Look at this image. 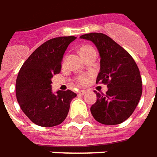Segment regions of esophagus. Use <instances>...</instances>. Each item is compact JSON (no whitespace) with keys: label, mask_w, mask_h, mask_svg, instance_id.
<instances>
[{"label":"esophagus","mask_w":157,"mask_h":157,"mask_svg":"<svg viewBox=\"0 0 157 157\" xmlns=\"http://www.w3.org/2000/svg\"><path fill=\"white\" fill-rule=\"evenodd\" d=\"M78 94H79V95H85V94H86V91H85V90H81V91H79Z\"/></svg>","instance_id":"esophagus-1"}]
</instances>
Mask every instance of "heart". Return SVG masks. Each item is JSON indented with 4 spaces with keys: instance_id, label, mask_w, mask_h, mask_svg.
<instances>
[{
    "instance_id": "heart-1",
    "label": "heart",
    "mask_w": 157,
    "mask_h": 157,
    "mask_svg": "<svg viewBox=\"0 0 157 157\" xmlns=\"http://www.w3.org/2000/svg\"><path fill=\"white\" fill-rule=\"evenodd\" d=\"M91 49H93L92 47L83 46L80 48V53H81L82 56H83L84 54H86L87 52L89 51V50H91ZM90 77H91V75H89V74H87V75H78V76L75 78V81H76V83H77L78 86H85V85L88 84V82H89Z\"/></svg>"
}]
</instances>
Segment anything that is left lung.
I'll list each match as a JSON object with an SVG mask.
<instances>
[{"label": "left lung", "instance_id": "1", "mask_svg": "<svg viewBox=\"0 0 157 157\" xmlns=\"http://www.w3.org/2000/svg\"><path fill=\"white\" fill-rule=\"evenodd\" d=\"M80 38L91 41L100 54V72L96 83L107 85L105 95L97 99L90 111L95 120L105 125L120 124L132 115L140 101L143 88L140 71L132 56L108 35L89 33Z\"/></svg>", "mask_w": 157, "mask_h": 157}]
</instances>
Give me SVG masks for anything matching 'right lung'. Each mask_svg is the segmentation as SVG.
Listing matches in <instances>:
<instances>
[{"mask_svg": "<svg viewBox=\"0 0 157 157\" xmlns=\"http://www.w3.org/2000/svg\"><path fill=\"white\" fill-rule=\"evenodd\" d=\"M75 36L53 38L33 52L20 69L15 84L16 98L21 110L36 125L54 127L68 116L76 94L71 90L52 92L51 79L60 73L63 55Z\"/></svg>", "mask_w": 157, "mask_h": 157, "instance_id": "obj_1", "label": "right lung"}]
</instances>
